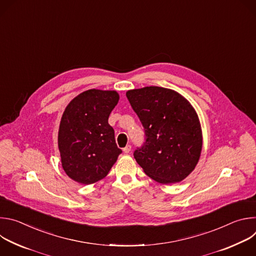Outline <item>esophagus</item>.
<instances>
[{
    "instance_id": "esophagus-1",
    "label": "esophagus",
    "mask_w": 256,
    "mask_h": 256,
    "mask_svg": "<svg viewBox=\"0 0 256 256\" xmlns=\"http://www.w3.org/2000/svg\"><path fill=\"white\" fill-rule=\"evenodd\" d=\"M122 150H124V153H126V154H128V153H130V150H132V146H130V144H126V147H124Z\"/></svg>"
}]
</instances>
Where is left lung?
I'll return each instance as SVG.
<instances>
[{
  "instance_id": "8db88e82",
  "label": "left lung",
  "mask_w": 256,
  "mask_h": 256,
  "mask_svg": "<svg viewBox=\"0 0 256 256\" xmlns=\"http://www.w3.org/2000/svg\"><path fill=\"white\" fill-rule=\"evenodd\" d=\"M144 130L134 157L144 172L162 184H175L196 168L202 147L198 116L179 93L150 86L126 92Z\"/></svg>"
}]
</instances>
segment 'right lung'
<instances>
[{
	"label": "right lung",
	"mask_w": 256,
	"mask_h": 256,
	"mask_svg": "<svg viewBox=\"0 0 256 256\" xmlns=\"http://www.w3.org/2000/svg\"><path fill=\"white\" fill-rule=\"evenodd\" d=\"M118 99L116 91L91 89L64 109L58 136L62 166L79 184H91L104 178L122 152L108 124Z\"/></svg>",
	"instance_id": "right-lung-1"
}]
</instances>
